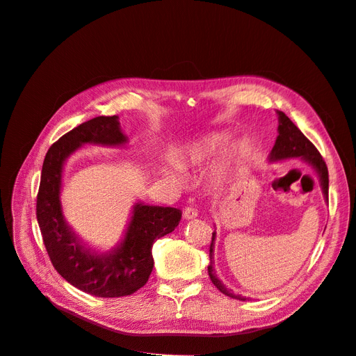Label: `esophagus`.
<instances>
[{"instance_id":"1","label":"esophagus","mask_w":356,"mask_h":356,"mask_svg":"<svg viewBox=\"0 0 356 356\" xmlns=\"http://www.w3.org/2000/svg\"><path fill=\"white\" fill-rule=\"evenodd\" d=\"M183 218L188 219V220L195 219V218H197V212H196V209L188 207V208H184V211H183Z\"/></svg>"}]
</instances>
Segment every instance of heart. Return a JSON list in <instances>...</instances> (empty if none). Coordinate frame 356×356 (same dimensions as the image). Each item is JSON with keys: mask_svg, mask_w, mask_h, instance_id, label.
I'll return each mask as SVG.
<instances>
[{"mask_svg": "<svg viewBox=\"0 0 356 356\" xmlns=\"http://www.w3.org/2000/svg\"><path fill=\"white\" fill-rule=\"evenodd\" d=\"M223 143H225V137H223V136H211V137H208L207 140H203L202 143L193 145L189 149L188 157L180 159L177 161L179 167L186 168L189 164H202L204 161L211 160L213 156H216V153L222 148ZM167 175L177 184L183 183V175L176 165L168 167Z\"/></svg>", "mask_w": 356, "mask_h": 356, "instance_id": "heart-1", "label": "heart"}]
</instances>
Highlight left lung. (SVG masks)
<instances>
[{
	"instance_id": "8db88e82",
	"label": "left lung",
	"mask_w": 356,
	"mask_h": 356,
	"mask_svg": "<svg viewBox=\"0 0 356 356\" xmlns=\"http://www.w3.org/2000/svg\"><path fill=\"white\" fill-rule=\"evenodd\" d=\"M278 115V136L275 138L274 147L271 149V153L268 156L270 161H282V160H290V159H300L302 161L307 163L313 170L316 172L317 177H319L321 186H322V192L325 199L327 200L329 195V173H327V167L325 160L322 159L321 153L317 152V148L305 137V134L298 129L293 121L284 114L283 111H277ZM216 238V231L212 234V242H211V250H209V266H208V273L212 280V283L216 286L219 291L223 294H227L232 298H238V300H247V297H242L239 294H234L231 290H228L220 280L216 277V273L213 270V242Z\"/></svg>"
}]
</instances>
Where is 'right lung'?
Instances as JSON below:
<instances>
[{
  "instance_id": "obj_1",
  "label": "right lung",
  "mask_w": 356,
  "mask_h": 356,
  "mask_svg": "<svg viewBox=\"0 0 356 356\" xmlns=\"http://www.w3.org/2000/svg\"><path fill=\"white\" fill-rule=\"evenodd\" d=\"M128 143L118 117H97L69 131L44 157L35 215L53 267L67 283L97 297H122L136 293L153 271L154 241L179 225L176 208L149 207L137 202L124 238L109 251L88 247L63 215L60 191L66 160L85 144L121 147Z\"/></svg>"
}]
</instances>
